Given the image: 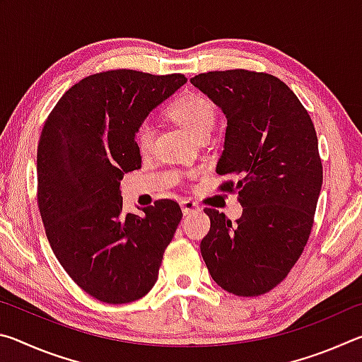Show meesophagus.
Here are the masks:
<instances>
[{
	"mask_svg": "<svg viewBox=\"0 0 362 362\" xmlns=\"http://www.w3.org/2000/svg\"><path fill=\"white\" fill-rule=\"evenodd\" d=\"M180 207H182V212L185 214V216H188V214H193V212H199L201 207L194 203V201L192 199H185L182 201L180 203Z\"/></svg>",
	"mask_w": 362,
	"mask_h": 362,
	"instance_id": "34e87169",
	"label": "esophagus"
}]
</instances>
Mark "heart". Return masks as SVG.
Instances as JSON below:
<instances>
[{
	"label": "heart",
	"instance_id": "heart-1",
	"mask_svg": "<svg viewBox=\"0 0 362 362\" xmlns=\"http://www.w3.org/2000/svg\"><path fill=\"white\" fill-rule=\"evenodd\" d=\"M174 118L198 140L199 137L211 136L217 121V110L214 103L204 95L192 94L177 100L170 108ZM155 139V122L145 119L139 124L136 131V144L139 150L146 153L153 145Z\"/></svg>",
	"mask_w": 362,
	"mask_h": 362
}]
</instances>
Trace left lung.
I'll list each match as a JSON object with an SVG mask.
<instances>
[{"label":"left lung","mask_w":362,"mask_h":362,"mask_svg":"<svg viewBox=\"0 0 362 362\" xmlns=\"http://www.w3.org/2000/svg\"><path fill=\"white\" fill-rule=\"evenodd\" d=\"M226 118L218 175L238 177L243 216L206 209L211 230L201 255L212 279L235 296L255 297L283 281L310 238L322 185L313 122L297 95L267 73L209 71L189 79Z\"/></svg>","instance_id":"obj_1"}]
</instances>
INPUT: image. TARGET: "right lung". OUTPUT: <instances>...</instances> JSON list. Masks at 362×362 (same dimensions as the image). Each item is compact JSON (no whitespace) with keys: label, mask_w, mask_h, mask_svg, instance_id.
Listing matches in <instances>:
<instances>
[{"label":"right lung","mask_w":362,"mask_h":362,"mask_svg":"<svg viewBox=\"0 0 362 362\" xmlns=\"http://www.w3.org/2000/svg\"><path fill=\"white\" fill-rule=\"evenodd\" d=\"M187 83L113 70L88 76L62 95L38 144V206L49 244L70 278L105 303L151 291L182 218L173 199L122 212L121 180L142 164L136 131Z\"/></svg>","instance_id":"1"}]
</instances>
